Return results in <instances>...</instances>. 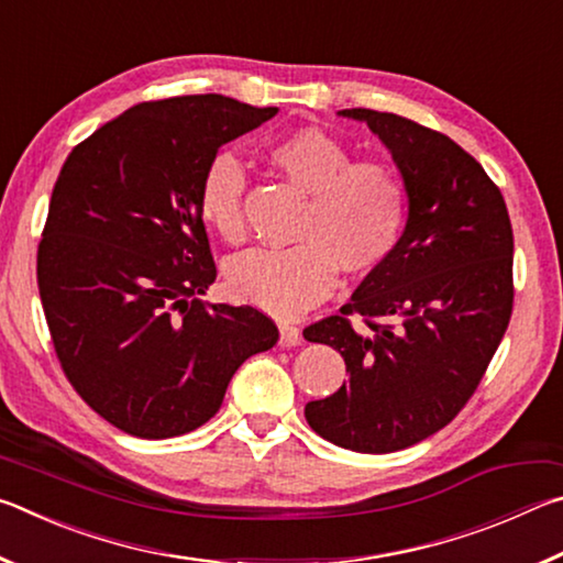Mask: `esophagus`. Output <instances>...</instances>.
<instances>
[{"label": "esophagus", "mask_w": 563, "mask_h": 563, "mask_svg": "<svg viewBox=\"0 0 563 563\" xmlns=\"http://www.w3.org/2000/svg\"><path fill=\"white\" fill-rule=\"evenodd\" d=\"M300 342H302L300 328L290 325V322H280V345L283 347H295V345H300Z\"/></svg>", "instance_id": "obj_1"}]
</instances>
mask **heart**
I'll return each mask as SVG.
<instances>
[{
  "label": "heart",
  "instance_id": "obj_1",
  "mask_svg": "<svg viewBox=\"0 0 563 563\" xmlns=\"http://www.w3.org/2000/svg\"><path fill=\"white\" fill-rule=\"evenodd\" d=\"M268 161L308 196L292 233L298 245L241 255L228 263L225 283L238 300L295 318L328 298L338 271L365 275L393 255L407 225V188L393 168L373 161L355 164L352 151L320 129L275 141ZM243 196L241 164L228 154L208 161L198 213L231 245L245 241Z\"/></svg>",
  "mask_w": 563,
  "mask_h": 563
}]
</instances>
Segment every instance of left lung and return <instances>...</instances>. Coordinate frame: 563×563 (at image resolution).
<instances>
[{"mask_svg": "<svg viewBox=\"0 0 563 563\" xmlns=\"http://www.w3.org/2000/svg\"><path fill=\"white\" fill-rule=\"evenodd\" d=\"M389 148L407 188V225L338 316L305 340L345 357L350 379L305 405L328 442L387 454L440 432L470 402L514 305V233L501 190L450 136L397 113L345 109ZM360 314L365 329H352Z\"/></svg>", "mask_w": 563, "mask_h": 563, "instance_id": "1", "label": "left lung"}]
</instances>
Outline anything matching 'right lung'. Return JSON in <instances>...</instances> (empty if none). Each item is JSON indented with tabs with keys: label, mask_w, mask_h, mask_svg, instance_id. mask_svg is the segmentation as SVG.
<instances>
[{
	"label": "right lung",
	"mask_w": 563,
	"mask_h": 563,
	"mask_svg": "<svg viewBox=\"0 0 563 563\" xmlns=\"http://www.w3.org/2000/svg\"><path fill=\"white\" fill-rule=\"evenodd\" d=\"M221 93L144 101L74 146L36 283L56 357L93 412L141 440L194 432L235 369L278 342L251 305L203 302L216 263L198 186L218 148L273 119Z\"/></svg>",
	"instance_id": "obj_1"
}]
</instances>
